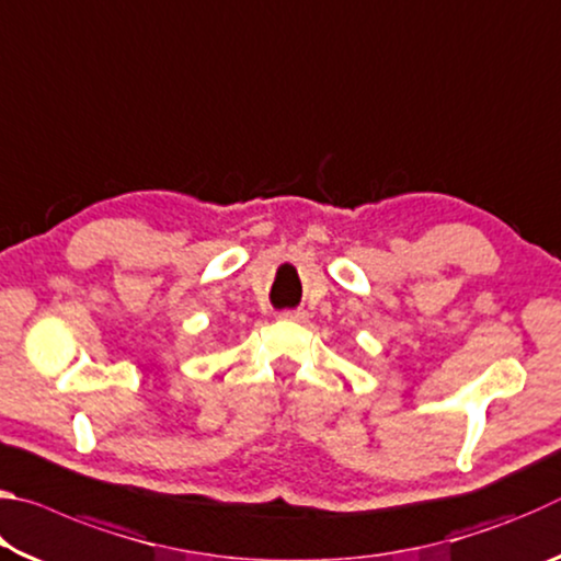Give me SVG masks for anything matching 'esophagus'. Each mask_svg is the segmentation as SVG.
<instances>
[{
	"mask_svg": "<svg viewBox=\"0 0 561 561\" xmlns=\"http://www.w3.org/2000/svg\"><path fill=\"white\" fill-rule=\"evenodd\" d=\"M279 317L282 319H291V321H304V319H307V314H304L301 309H284Z\"/></svg>",
	"mask_w": 561,
	"mask_h": 561,
	"instance_id": "esophagus-1",
	"label": "esophagus"
}]
</instances>
